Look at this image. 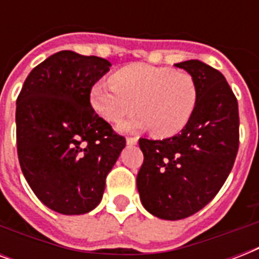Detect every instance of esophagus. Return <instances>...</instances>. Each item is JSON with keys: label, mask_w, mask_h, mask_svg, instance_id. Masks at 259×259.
Here are the masks:
<instances>
[{"label": "esophagus", "mask_w": 259, "mask_h": 259, "mask_svg": "<svg viewBox=\"0 0 259 259\" xmlns=\"http://www.w3.org/2000/svg\"><path fill=\"white\" fill-rule=\"evenodd\" d=\"M138 138L137 137H127L126 138V144L127 145H137Z\"/></svg>", "instance_id": "obj_1"}]
</instances>
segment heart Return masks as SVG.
I'll return each mask as SVG.
<instances>
[{"instance_id": "1", "label": "heart", "mask_w": 259, "mask_h": 259, "mask_svg": "<svg viewBox=\"0 0 259 259\" xmlns=\"http://www.w3.org/2000/svg\"><path fill=\"white\" fill-rule=\"evenodd\" d=\"M111 82L93 84L90 103L113 123L137 109L140 113L121 125L123 132L152 129L154 137H173L188 125L196 109V80L185 71L133 63L115 71Z\"/></svg>"}]
</instances>
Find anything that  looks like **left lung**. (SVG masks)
<instances>
[{
  "label": "left lung",
  "mask_w": 259,
  "mask_h": 259,
  "mask_svg": "<svg viewBox=\"0 0 259 259\" xmlns=\"http://www.w3.org/2000/svg\"><path fill=\"white\" fill-rule=\"evenodd\" d=\"M197 84V105L181 133L165 140L140 138L137 175L142 205L152 215L179 221L212 200L233 169L239 146L238 102L226 78L200 60L175 64Z\"/></svg>",
  "instance_id": "8db88e82"
}]
</instances>
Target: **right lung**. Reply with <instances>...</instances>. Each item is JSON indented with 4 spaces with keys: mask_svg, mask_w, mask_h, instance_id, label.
<instances>
[{
    "mask_svg": "<svg viewBox=\"0 0 259 259\" xmlns=\"http://www.w3.org/2000/svg\"><path fill=\"white\" fill-rule=\"evenodd\" d=\"M111 63L60 51L30 71L17 98L16 136L28 184L52 211L90 212L126 140L90 103L93 84Z\"/></svg>",
    "mask_w": 259,
    "mask_h": 259,
    "instance_id": "add662e5",
    "label": "right lung"
}]
</instances>
